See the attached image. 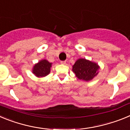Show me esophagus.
Returning <instances> with one entry per match:
<instances>
[{"label": "esophagus", "instance_id": "34e87169", "mask_svg": "<svg viewBox=\"0 0 130 130\" xmlns=\"http://www.w3.org/2000/svg\"><path fill=\"white\" fill-rule=\"evenodd\" d=\"M60 64H66V61H60Z\"/></svg>", "mask_w": 130, "mask_h": 130}]
</instances>
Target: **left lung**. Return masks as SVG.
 Listing matches in <instances>:
<instances>
[{
    "label": "left lung",
    "mask_w": 130,
    "mask_h": 130,
    "mask_svg": "<svg viewBox=\"0 0 130 130\" xmlns=\"http://www.w3.org/2000/svg\"><path fill=\"white\" fill-rule=\"evenodd\" d=\"M100 66L86 58H79L72 66V71L77 78L85 81L92 80L99 73Z\"/></svg>",
    "instance_id": "8db88e82"
}]
</instances>
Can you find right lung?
<instances>
[{
    "instance_id": "add662e5",
    "label": "right lung",
    "mask_w": 130,
    "mask_h": 130,
    "mask_svg": "<svg viewBox=\"0 0 130 130\" xmlns=\"http://www.w3.org/2000/svg\"><path fill=\"white\" fill-rule=\"evenodd\" d=\"M51 66L52 63L49 62L47 60H41L38 62L34 64L32 72L37 77H44L50 73Z\"/></svg>"
}]
</instances>
